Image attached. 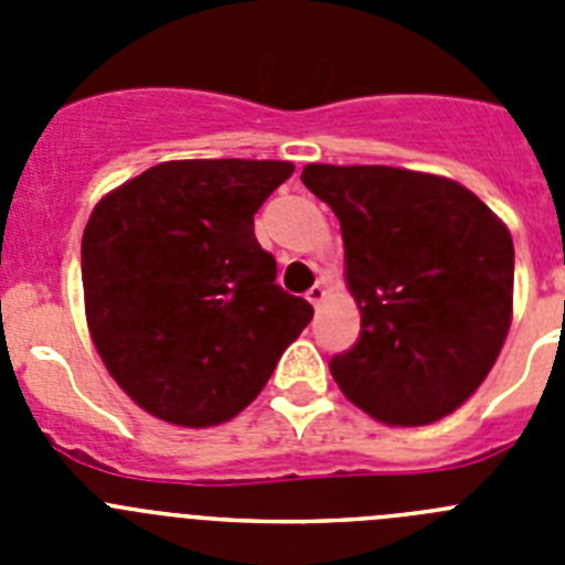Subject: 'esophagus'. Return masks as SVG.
I'll list each match as a JSON object with an SVG mask.
<instances>
[{"label": "esophagus", "mask_w": 565, "mask_h": 565, "mask_svg": "<svg viewBox=\"0 0 565 565\" xmlns=\"http://www.w3.org/2000/svg\"><path fill=\"white\" fill-rule=\"evenodd\" d=\"M326 297H328V288H326V282H322V279H319L317 286L308 288V294H306V299L311 302V306H322V302H326Z\"/></svg>", "instance_id": "obj_1"}]
</instances>
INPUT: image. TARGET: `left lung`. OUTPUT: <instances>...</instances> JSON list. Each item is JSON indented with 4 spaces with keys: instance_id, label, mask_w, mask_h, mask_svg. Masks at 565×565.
<instances>
[{
    "instance_id": "1",
    "label": "left lung",
    "mask_w": 565,
    "mask_h": 565,
    "mask_svg": "<svg viewBox=\"0 0 565 565\" xmlns=\"http://www.w3.org/2000/svg\"><path fill=\"white\" fill-rule=\"evenodd\" d=\"M302 183L339 217L344 282L362 313L359 342L331 359L339 391L393 427L456 413L512 326L507 223L444 174L308 163Z\"/></svg>"
}]
</instances>
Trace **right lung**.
I'll list each match as a JSON object with an SVG mask.
<instances>
[{"label": "right lung", "mask_w": 565, "mask_h": 565, "mask_svg": "<svg viewBox=\"0 0 565 565\" xmlns=\"http://www.w3.org/2000/svg\"><path fill=\"white\" fill-rule=\"evenodd\" d=\"M291 161H163L96 203L82 237L84 317L141 411L214 427L266 387L313 308L274 282L254 212Z\"/></svg>", "instance_id": "right-lung-1"}]
</instances>
